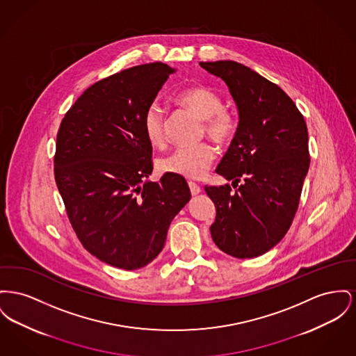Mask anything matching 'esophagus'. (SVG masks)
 <instances>
[{
    "mask_svg": "<svg viewBox=\"0 0 356 356\" xmlns=\"http://www.w3.org/2000/svg\"><path fill=\"white\" fill-rule=\"evenodd\" d=\"M188 186L189 189H191V193H192L193 196H196V195H199V193L202 192V188H200L196 183H193V181H189Z\"/></svg>",
    "mask_w": 356,
    "mask_h": 356,
    "instance_id": "obj_1",
    "label": "esophagus"
}]
</instances>
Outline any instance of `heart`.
Listing matches in <instances>:
<instances>
[{
    "instance_id": "b5f03b06",
    "label": "heart",
    "mask_w": 356,
    "mask_h": 356,
    "mask_svg": "<svg viewBox=\"0 0 356 356\" xmlns=\"http://www.w3.org/2000/svg\"><path fill=\"white\" fill-rule=\"evenodd\" d=\"M175 101L203 120L202 133L207 134L215 143L227 144L234 138L238 127L236 118L229 108L223 107L222 97L216 91L204 86H192L177 92ZM164 110L157 104L147 106L143 118V129L153 147H164ZM215 159L216 149L209 143H202L195 147L173 150L159 161V165L165 173L187 179H200L207 173Z\"/></svg>"
}]
</instances>
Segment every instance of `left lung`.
Instances as JSON below:
<instances>
[{"label": "left lung", "instance_id": "8db88e82", "mask_svg": "<svg viewBox=\"0 0 356 356\" xmlns=\"http://www.w3.org/2000/svg\"><path fill=\"white\" fill-rule=\"evenodd\" d=\"M199 64L227 84L239 117L216 168L238 189L204 187L216 207L211 236L231 257L254 258L274 248L292 225L311 161L308 129L284 90L249 67L232 60Z\"/></svg>", "mask_w": 356, "mask_h": 356}]
</instances>
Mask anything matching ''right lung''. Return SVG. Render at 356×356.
I'll return each instance as SVG.
<instances>
[{
    "label": "right lung",
    "mask_w": 356,
    "mask_h": 356,
    "mask_svg": "<svg viewBox=\"0 0 356 356\" xmlns=\"http://www.w3.org/2000/svg\"><path fill=\"white\" fill-rule=\"evenodd\" d=\"M176 72L136 65L88 87L56 137L55 180L84 249L107 265L136 270L163 250L173 218L191 199L183 176L152 175L143 118Z\"/></svg>",
    "instance_id": "1"
}]
</instances>
